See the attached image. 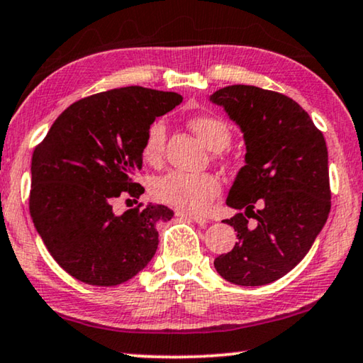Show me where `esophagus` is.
<instances>
[{
	"label": "esophagus",
	"mask_w": 363,
	"mask_h": 363,
	"mask_svg": "<svg viewBox=\"0 0 363 363\" xmlns=\"http://www.w3.org/2000/svg\"><path fill=\"white\" fill-rule=\"evenodd\" d=\"M176 216H179V218H187L191 221H196V223L199 225H205L208 223L207 218H203V216H199V215H194V213H187V212H182V210H177L176 212Z\"/></svg>",
	"instance_id": "esophagus-1"
}]
</instances>
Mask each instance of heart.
<instances>
[{
  "label": "heart",
  "instance_id": "heart-1",
  "mask_svg": "<svg viewBox=\"0 0 363 363\" xmlns=\"http://www.w3.org/2000/svg\"><path fill=\"white\" fill-rule=\"evenodd\" d=\"M189 127L207 145L210 150L221 151L230 145V127L218 117L196 116L189 121ZM166 142V127L163 122H153L147 130L142 156L151 166H158L163 161ZM218 177L208 172L187 174V172H169L158 177L151 186L153 197L166 205L189 213H203L213 199L220 194Z\"/></svg>",
  "mask_w": 363,
  "mask_h": 363
}]
</instances>
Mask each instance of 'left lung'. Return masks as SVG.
<instances>
[{
  "label": "left lung",
  "mask_w": 363,
  "mask_h": 363,
  "mask_svg": "<svg viewBox=\"0 0 363 363\" xmlns=\"http://www.w3.org/2000/svg\"><path fill=\"white\" fill-rule=\"evenodd\" d=\"M210 101L241 128L246 145L245 166L226 197L228 207L245 210L225 220L240 241L213 266L231 284L266 285L306 256L326 223V142L308 112L275 91L235 84L215 91Z\"/></svg>",
  "instance_id": "8db88e82"
}]
</instances>
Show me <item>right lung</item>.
<instances>
[{"label":"right lung","mask_w":363,"mask_h":363,"mask_svg":"<svg viewBox=\"0 0 363 363\" xmlns=\"http://www.w3.org/2000/svg\"><path fill=\"white\" fill-rule=\"evenodd\" d=\"M182 102L177 93L142 86L111 89L65 109L34 150L29 210L52 257L81 282L113 286L135 277L158 250L156 223L171 208L150 203L117 216V197L138 199L132 181L156 117Z\"/></svg>","instance_id":"add662e5"}]
</instances>
